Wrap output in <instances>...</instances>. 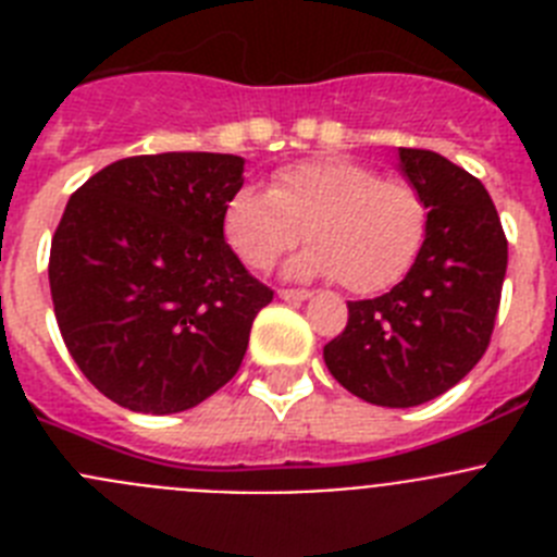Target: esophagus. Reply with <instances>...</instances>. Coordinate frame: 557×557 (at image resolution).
<instances>
[{
	"mask_svg": "<svg viewBox=\"0 0 557 557\" xmlns=\"http://www.w3.org/2000/svg\"><path fill=\"white\" fill-rule=\"evenodd\" d=\"M278 298H284V301H309L312 293L309 289H278Z\"/></svg>",
	"mask_w": 557,
	"mask_h": 557,
	"instance_id": "34e87169",
	"label": "esophagus"
}]
</instances>
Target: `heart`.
Here are the masks:
<instances>
[{
    "mask_svg": "<svg viewBox=\"0 0 557 557\" xmlns=\"http://www.w3.org/2000/svg\"><path fill=\"white\" fill-rule=\"evenodd\" d=\"M312 248L293 275H337L357 295L382 293L416 262L426 236L424 195L405 178L323 156L273 172L268 191L243 186L225 203L223 231L248 268L268 270L301 239Z\"/></svg>",
    "mask_w": 557,
    "mask_h": 557,
    "instance_id": "obj_1",
    "label": "heart"
}]
</instances>
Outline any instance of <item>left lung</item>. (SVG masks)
<instances>
[{"mask_svg": "<svg viewBox=\"0 0 557 557\" xmlns=\"http://www.w3.org/2000/svg\"><path fill=\"white\" fill-rule=\"evenodd\" d=\"M398 166L424 195V245L391 293L348 301L346 329L323 348L339 385L379 407L424 405L480 362L508 270L496 206L471 172L416 147H398Z\"/></svg>", "mask_w": 557, "mask_h": 557, "instance_id": "obj_1", "label": "left lung"}]
</instances>
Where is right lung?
Segmentation results:
<instances>
[{
  "instance_id": "add662e5",
  "label": "right lung",
  "mask_w": 557,
  "mask_h": 557,
  "mask_svg": "<svg viewBox=\"0 0 557 557\" xmlns=\"http://www.w3.org/2000/svg\"><path fill=\"white\" fill-rule=\"evenodd\" d=\"M243 166L228 152L133 156L69 198L49 250L52 307L83 376L120 407L189 410L243 366L273 301L223 234Z\"/></svg>"
}]
</instances>
